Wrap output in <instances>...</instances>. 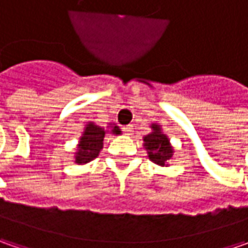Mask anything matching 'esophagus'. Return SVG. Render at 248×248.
<instances>
[{"mask_svg": "<svg viewBox=\"0 0 248 248\" xmlns=\"http://www.w3.org/2000/svg\"><path fill=\"white\" fill-rule=\"evenodd\" d=\"M123 129H124V132H125L127 135H132V132H134V125L129 124V125H125Z\"/></svg>", "mask_w": 248, "mask_h": 248, "instance_id": "obj_1", "label": "esophagus"}]
</instances>
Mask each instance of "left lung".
<instances>
[{
  "mask_svg": "<svg viewBox=\"0 0 248 248\" xmlns=\"http://www.w3.org/2000/svg\"><path fill=\"white\" fill-rule=\"evenodd\" d=\"M150 128L152 131L143 137V148L148 152L149 160L160 167H168L170 160H172L175 149L171 145L167 134L163 132L160 124L153 123Z\"/></svg>",
  "mask_w": 248,
  "mask_h": 248,
  "instance_id": "8db88e82",
  "label": "left lung"
}]
</instances>
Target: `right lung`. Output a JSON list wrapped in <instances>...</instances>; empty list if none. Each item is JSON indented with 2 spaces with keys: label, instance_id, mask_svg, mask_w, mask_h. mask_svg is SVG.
Masks as SVG:
<instances>
[{
  "label": "right lung",
  "instance_id": "add662e5",
  "mask_svg": "<svg viewBox=\"0 0 248 248\" xmlns=\"http://www.w3.org/2000/svg\"><path fill=\"white\" fill-rule=\"evenodd\" d=\"M120 135L121 129L116 124H108V128L105 129L98 124L88 121L84 127L81 137L78 139L77 149L74 152V163L78 166H84L92 161L93 158L99 156L100 150L103 149V139L105 135Z\"/></svg>",
  "mask_w": 248,
  "mask_h": 248
}]
</instances>
